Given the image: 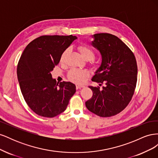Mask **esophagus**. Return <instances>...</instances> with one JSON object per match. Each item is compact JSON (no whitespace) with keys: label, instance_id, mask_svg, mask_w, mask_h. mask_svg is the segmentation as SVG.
<instances>
[{"label":"esophagus","instance_id":"obj_1","mask_svg":"<svg viewBox=\"0 0 158 158\" xmlns=\"http://www.w3.org/2000/svg\"><path fill=\"white\" fill-rule=\"evenodd\" d=\"M84 85H82V84H76V89H80V88H84Z\"/></svg>","mask_w":158,"mask_h":158}]
</instances>
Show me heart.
I'll use <instances>...</instances> for the list:
<instances>
[{
  "label": "heart",
  "instance_id": "b5f03b06",
  "mask_svg": "<svg viewBox=\"0 0 158 158\" xmlns=\"http://www.w3.org/2000/svg\"><path fill=\"white\" fill-rule=\"evenodd\" d=\"M78 50L82 55L83 58L86 60H92L95 55V52L92 47L87 44H81L78 47ZM69 49L64 50L62 53L60 58V63H64L66 59V56L68 54ZM95 62L93 61V64H95ZM88 72L85 70H80L77 69H71L68 74L69 79L76 83H82L84 82L85 78L88 76Z\"/></svg>",
  "mask_w": 158,
  "mask_h": 158
}]
</instances>
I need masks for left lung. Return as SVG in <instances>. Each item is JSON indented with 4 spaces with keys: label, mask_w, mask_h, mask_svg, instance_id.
Wrapping results in <instances>:
<instances>
[{
    "label": "left lung",
    "mask_w": 158,
    "mask_h": 158,
    "mask_svg": "<svg viewBox=\"0 0 158 158\" xmlns=\"http://www.w3.org/2000/svg\"><path fill=\"white\" fill-rule=\"evenodd\" d=\"M92 45L102 54V62L92 80L105 85L89 88L93 95L85 102L89 111L102 117L116 115L131 101L137 82L135 56L117 36L107 33L94 35Z\"/></svg>",
    "instance_id": "1"
}]
</instances>
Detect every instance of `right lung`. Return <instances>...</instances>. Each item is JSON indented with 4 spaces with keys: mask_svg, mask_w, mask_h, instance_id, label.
<instances>
[{
    "mask_svg": "<svg viewBox=\"0 0 158 158\" xmlns=\"http://www.w3.org/2000/svg\"><path fill=\"white\" fill-rule=\"evenodd\" d=\"M76 39L72 35H42L23 51L17 66L18 80L26 103L38 115L51 118L63 113L76 92L74 84L56 83L51 72Z\"/></svg>",
    "mask_w": 158,
    "mask_h": 158,
    "instance_id": "right-lung-1",
    "label": "right lung"
}]
</instances>
